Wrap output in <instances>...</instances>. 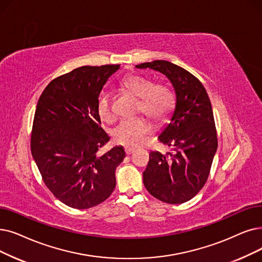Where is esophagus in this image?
Instances as JSON below:
<instances>
[{"label":"esophagus","instance_id":"obj_1","mask_svg":"<svg viewBox=\"0 0 262 262\" xmlns=\"http://www.w3.org/2000/svg\"><path fill=\"white\" fill-rule=\"evenodd\" d=\"M124 151H125V154H126V155H130L132 153H134L135 149H134V147H130V146H125Z\"/></svg>","mask_w":262,"mask_h":262}]
</instances>
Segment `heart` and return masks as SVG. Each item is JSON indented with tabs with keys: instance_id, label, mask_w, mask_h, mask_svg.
Returning a JSON list of instances; mask_svg holds the SVG:
<instances>
[{
	"instance_id": "b5f03b06",
	"label": "heart",
	"mask_w": 262,
	"mask_h": 262,
	"mask_svg": "<svg viewBox=\"0 0 262 262\" xmlns=\"http://www.w3.org/2000/svg\"><path fill=\"white\" fill-rule=\"evenodd\" d=\"M121 86L127 93L138 98L136 113H144L155 123L165 122L174 108L172 93L162 84H154L149 79L139 75L125 76ZM96 113L99 120L104 123L115 121L112 110L111 96L107 90H101L96 98ZM151 130V124L144 117L124 119L112 129V138L117 143L129 146L141 144L145 136Z\"/></svg>"
}]
</instances>
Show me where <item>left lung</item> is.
Returning <instances> with one entry per match:
<instances>
[{"label":"left lung","instance_id":"left-lung-1","mask_svg":"<svg viewBox=\"0 0 262 262\" xmlns=\"http://www.w3.org/2000/svg\"><path fill=\"white\" fill-rule=\"evenodd\" d=\"M137 68H151L172 83L177 103L171 122L158 141L172 149L162 154L150 152L143 171L146 190L170 204L194 198L206 184L217 150V134L211 101L199 79L171 62L156 60Z\"/></svg>","mask_w":262,"mask_h":262}]
</instances>
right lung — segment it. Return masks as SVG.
I'll use <instances>...</instances> for the list:
<instances>
[{
  "label": "right lung",
  "mask_w": 262,
  "mask_h": 262,
  "mask_svg": "<svg viewBox=\"0 0 262 262\" xmlns=\"http://www.w3.org/2000/svg\"><path fill=\"white\" fill-rule=\"evenodd\" d=\"M116 65L81 66L56 77L41 93L31 134V152L43 183L66 206L84 210L105 201L116 187L123 146L104 154L96 98Z\"/></svg>",
  "instance_id": "1"
}]
</instances>
